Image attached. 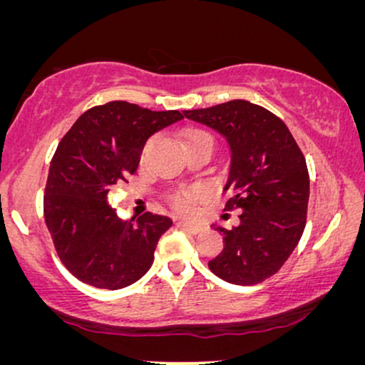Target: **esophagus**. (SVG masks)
I'll list each match as a JSON object with an SVG mask.
<instances>
[{
    "instance_id": "esophagus-1",
    "label": "esophagus",
    "mask_w": 365,
    "mask_h": 365,
    "mask_svg": "<svg viewBox=\"0 0 365 365\" xmlns=\"http://www.w3.org/2000/svg\"><path fill=\"white\" fill-rule=\"evenodd\" d=\"M179 224H181V227L186 229V231H187L189 234H194V236H196V234H201V232L204 231V227L201 226V224L186 222V221H182V222H179Z\"/></svg>"
}]
</instances>
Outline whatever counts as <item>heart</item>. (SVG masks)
Instances as JSON below:
<instances>
[{
	"label": "heart",
	"instance_id": "heart-1",
	"mask_svg": "<svg viewBox=\"0 0 365 365\" xmlns=\"http://www.w3.org/2000/svg\"><path fill=\"white\" fill-rule=\"evenodd\" d=\"M199 136H209V134L204 133V131H199V129H194V131L187 133L186 143L191 141V139H194V138H199ZM146 149H148V144L143 148L141 156H139L141 161H144V156H146ZM199 197H201V191H199V189H194V187L181 189V191H176L174 194H171V196H169V204H171L173 209H176L178 212L186 214V212L192 211L194 202H196Z\"/></svg>",
	"mask_w": 365,
	"mask_h": 365
}]
</instances>
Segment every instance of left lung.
Returning <instances> with one entry per match:
<instances>
[{"instance_id":"1","label":"left lung","mask_w":365,"mask_h":365,"mask_svg":"<svg viewBox=\"0 0 365 365\" xmlns=\"http://www.w3.org/2000/svg\"><path fill=\"white\" fill-rule=\"evenodd\" d=\"M182 114L226 136L231 196L224 211H242L237 227H217L224 249L209 269L237 286L266 281L284 266L306 227V158L281 118L244 99Z\"/></svg>"}]
</instances>
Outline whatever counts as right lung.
<instances>
[{"instance_id": "right-lung-1", "label": "right lung", "mask_w": 365, "mask_h": 365, "mask_svg": "<svg viewBox=\"0 0 365 365\" xmlns=\"http://www.w3.org/2000/svg\"><path fill=\"white\" fill-rule=\"evenodd\" d=\"M182 118L176 109L111 101L88 109L59 141L44 187V221L64 267L81 282L116 291L153 266L173 221L153 212L119 219L108 192L136 173L148 138Z\"/></svg>"}]
</instances>
